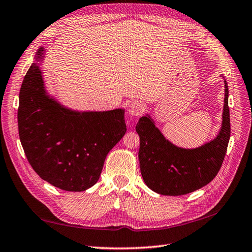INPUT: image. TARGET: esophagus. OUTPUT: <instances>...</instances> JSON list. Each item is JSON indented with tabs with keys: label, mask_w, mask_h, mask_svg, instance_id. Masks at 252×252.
<instances>
[{
	"label": "esophagus",
	"mask_w": 252,
	"mask_h": 252,
	"mask_svg": "<svg viewBox=\"0 0 252 252\" xmlns=\"http://www.w3.org/2000/svg\"><path fill=\"white\" fill-rule=\"evenodd\" d=\"M144 109L145 107L143 105V102L136 100V101H132L129 105V107H128V112H129V114L132 116H140L144 112Z\"/></svg>",
	"instance_id": "1"
}]
</instances>
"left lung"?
Instances as JSON below:
<instances>
[{
	"label": "left lung",
	"instance_id": "obj_1",
	"mask_svg": "<svg viewBox=\"0 0 252 252\" xmlns=\"http://www.w3.org/2000/svg\"><path fill=\"white\" fill-rule=\"evenodd\" d=\"M222 126L218 136L198 149L173 145L162 136L150 116H142L136 126L140 137V170L146 186L164 195H183L198 190L219 172L230 140L229 90L224 81Z\"/></svg>",
	"mask_w": 252,
	"mask_h": 252
}]
</instances>
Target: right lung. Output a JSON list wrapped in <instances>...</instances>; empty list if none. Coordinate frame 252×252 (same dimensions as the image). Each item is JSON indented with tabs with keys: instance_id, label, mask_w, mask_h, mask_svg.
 <instances>
[{
	"instance_id": "obj_1",
	"label": "right lung",
	"mask_w": 252,
	"mask_h": 252,
	"mask_svg": "<svg viewBox=\"0 0 252 252\" xmlns=\"http://www.w3.org/2000/svg\"><path fill=\"white\" fill-rule=\"evenodd\" d=\"M44 48L36 53L42 57ZM18 128L30 164L42 180L66 191H84L99 180L108 153L126 132L124 110L75 112L46 95L33 63L19 94Z\"/></svg>"
}]
</instances>
